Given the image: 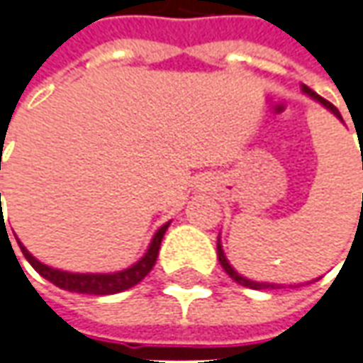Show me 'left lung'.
<instances>
[{
	"instance_id": "left-lung-1",
	"label": "left lung",
	"mask_w": 363,
	"mask_h": 363,
	"mask_svg": "<svg viewBox=\"0 0 363 363\" xmlns=\"http://www.w3.org/2000/svg\"><path fill=\"white\" fill-rule=\"evenodd\" d=\"M302 91H304L308 97H312V99H314V101H318V103H320V105H322L324 109L330 111V113H332V115H334L336 119H340V121H342V123H344V119H342V115H340V111H337L336 107H334V105L330 103V101H326V99H324V97H320L318 93H314L312 89L306 87V85H302ZM216 254H218V262H220V266H223V268H224V272L230 276L234 282H238V284H240V286H246V288H252V290H272V288H274V290H276V288H286L284 284H274V282H256V280H250V278H246V276L238 274V272H236V270H234V268H233V264L228 262L226 254H224L223 244H220V234H218V240H216ZM296 286H304V284H294V286L290 284V288H296Z\"/></svg>"
}]
</instances>
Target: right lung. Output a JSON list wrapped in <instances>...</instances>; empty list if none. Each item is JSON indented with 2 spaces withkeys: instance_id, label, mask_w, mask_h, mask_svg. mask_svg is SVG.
Returning a JSON list of instances; mask_svg holds the SVG:
<instances>
[{
  "instance_id": "1",
  "label": "right lung",
  "mask_w": 363,
  "mask_h": 363,
  "mask_svg": "<svg viewBox=\"0 0 363 363\" xmlns=\"http://www.w3.org/2000/svg\"><path fill=\"white\" fill-rule=\"evenodd\" d=\"M1 224H4V220H1ZM169 224L171 223L162 224L161 228L155 233V236H152V240H150L149 244V248H147V252L143 254L135 264H130L129 268L119 270V272H107V274H103V272H99V274H95V272L79 274V272H65V270L51 268V266L39 262L35 256L29 252L23 244L19 242V238H17V236H16V240L17 244H19V248H21L23 256L27 258V262L33 266L37 272L43 276L45 280H49L51 284L59 286V288H63V290H69V292H77V294L107 296V294H117V292H125V290H129V288L139 284L140 280L149 274L150 270H152V266H155V262H157V256H159V248H161L162 236H164V233H167Z\"/></svg>"
}]
</instances>
